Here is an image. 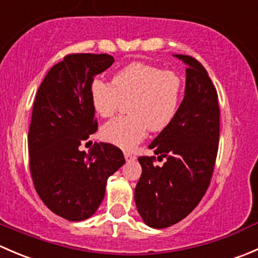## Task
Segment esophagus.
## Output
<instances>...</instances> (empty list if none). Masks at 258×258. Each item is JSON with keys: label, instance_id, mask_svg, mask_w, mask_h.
<instances>
[{"label": "esophagus", "instance_id": "34e87169", "mask_svg": "<svg viewBox=\"0 0 258 258\" xmlns=\"http://www.w3.org/2000/svg\"><path fill=\"white\" fill-rule=\"evenodd\" d=\"M123 155H124V158H126L127 161H131V160H135V156L132 155L131 152H128V151H124L123 152Z\"/></svg>", "mask_w": 258, "mask_h": 258}]
</instances>
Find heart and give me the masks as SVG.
<instances>
[{"mask_svg":"<svg viewBox=\"0 0 258 258\" xmlns=\"http://www.w3.org/2000/svg\"><path fill=\"white\" fill-rule=\"evenodd\" d=\"M183 92L181 76L146 62H132L112 76L111 83L93 80L88 98L93 112L111 117L122 101L128 100L127 116L105 123L101 137L123 148L135 147L145 137L147 128L157 132L167 127L177 113Z\"/></svg>","mask_w":258,"mask_h":258,"instance_id":"heart-1","label":"heart"}]
</instances>
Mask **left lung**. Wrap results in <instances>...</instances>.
Wrapping results in <instances>:
<instances>
[{
	"label": "left lung",
	"mask_w": 258,
	"mask_h": 258,
	"mask_svg": "<svg viewBox=\"0 0 258 258\" xmlns=\"http://www.w3.org/2000/svg\"><path fill=\"white\" fill-rule=\"evenodd\" d=\"M186 69V90L175 118L148 147L166 158L141 156L142 173L135 188L137 210L150 227L166 228L183 220L206 194L220 141L218 96L205 67L177 54Z\"/></svg>",
	"instance_id": "8db88e82"
}]
</instances>
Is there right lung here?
<instances>
[{"label": "right lung", "instance_id": "right-lung-1", "mask_svg": "<svg viewBox=\"0 0 258 258\" xmlns=\"http://www.w3.org/2000/svg\"><path fill=\"white\" fill-rule=\"evenodd\" d=\"M107 53H70L41 83L28 131L30 172L36 192L52 212L69 221L91 217L105 197L107 178L124 163L112 144L80 146L98 128L88 88L113 63Z\"/></svg>", "mask_w": 258, "mask_h": 258}]
</instances>
